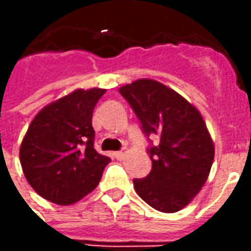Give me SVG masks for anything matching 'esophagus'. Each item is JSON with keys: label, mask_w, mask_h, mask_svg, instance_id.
Instances as JSON below:
<instances>
[{"label": "esophagus", "mask_w": 251, "mask_h": 251, "mask_svg": "<svg viewBox=\"0 0 251 251\" xmlns=\"http://www.w3.org/2000/svg\"><path fill=\"white\" fill-rule=\"evenodd\" d=\"M114 156H115V158H117V160H122V158L126 156V152H122V151H120V152H115Z\"/></svg>", "instance_id": "34e87169"}]
</instances>
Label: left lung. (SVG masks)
<instances>
[{
	"label": "left lung",
	"mask_w": 251,
	"mask_h": 251,
	"mask_svg": "<svg viewBox=\"0 0 251 251\" xmlns=\"http://www.w3.org/2000/svg\"><path fill=\"white\" fill-rule=\"evenodd\" d=\"M148 137L158 145L148 148L152 171L134 179L144 201L161 212L188 205L207 181L215 147L199 110L180 94L153 79H138L120 88Z\"/></svg>",
	"instance_id": "1"
}]
</instances>
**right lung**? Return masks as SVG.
Segmentation results:
<instances>
[{
    "label": "right lung",
    "mask_w": 251,
    "mask_h": 251,
    "mask_svg": "<svg viewBox=\"0 0 251 251\" xmlns=\"http://www.w3.org/2000/svg\"><path fill=\"white\" fill-rule=\"evenodd\" d=\"M104 88H77L36 114L20 147L25 179L44 199L70 205L93 192L110 158L94 149L93 111Z\"/></svg>",
    "instance_id": "1"
}]
</instances>
